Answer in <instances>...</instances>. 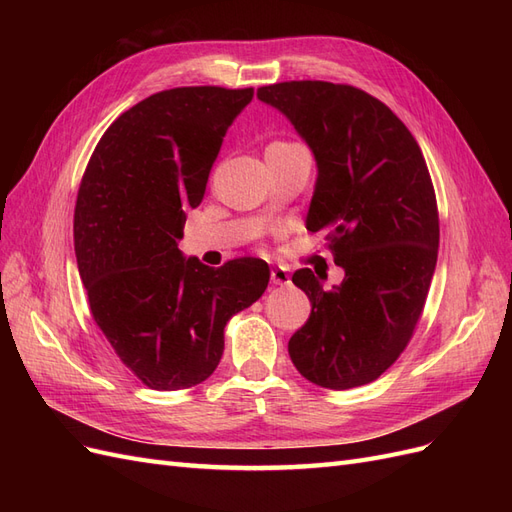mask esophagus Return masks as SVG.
<instances>
[{
    "mask_svg": "<svg viewBox=\"0 0 512 512\" xmlns=\"http://www.w3.org/2000/svg\"><path fill=\"white\" fill-rule=\"evenodd\" d=\"M271 284L273 286H288L290 284V273L284 267L271 269Z\"/></svg>",
    "mask_w": 512,
    "mask_h": 512,
    "instance_id": "esophagus-1",
    "label": "esophagus"
}]
</instances>
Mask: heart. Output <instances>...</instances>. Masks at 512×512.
<instances>
[{
  "instance_id": "b5f03b06",
  "label": "heart",
  "mask_w": 512,
  "mask_h": 512,
  "mask_svg": "<svg viewBox=\"0 0 512 512\" xmlns=\"http://www.w3.org/2000/svg\"><path fill=\"white\" fill-rule=\"evenodd\" d=\"M290 149H299V145L277 141V143H271V145L267 147V153H273V151H290Z\"/></svg>"
}]
</instances>
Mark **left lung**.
Returning a JSON list of instances; mask_svg holds the SVG:
<instances>
[{"label":"left lung","mask_w":512,"mask_h":512,"mask_svg":"<svg viewBox=\"0 0 512 512\" xmlns=\"http://www.w3.org/2000/svg\"><path fill=\"white\" fill-rule=\"evenodd\" d=\"M316 160L305 228L327 232L344 280L292 275L312 314L290 337L299 374L344 391L376 380L410 342L438 260L436 194L421 147L389 106L350 85L290 81L256 91Z\"/></svg>","instance_id":"obj_1"}]
</instances>
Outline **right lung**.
Masks as SVG:
<instances>
[{"label": "right lung", "mask_w": 512, "mask_h": 512, "mask_svg": "<svg viewBox=\"0 0 512 512\" xmlns=\"http://www.w3.org/2000/svg\"><path fill=\"white\" fill-rule=\"evenodd\" d=\"M254 89L177 87L132 106L104 132L76 198L74 252L94 320L149 389L207 380L228 320L269 284L267 262L220 269L183 256L185 209Z\"/></svg>", "instance_id": "1"}]
</instances>
